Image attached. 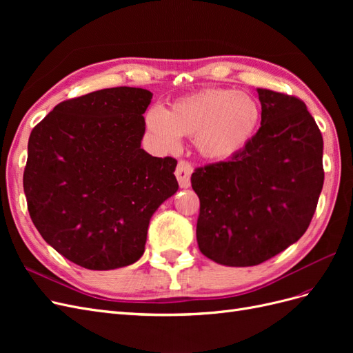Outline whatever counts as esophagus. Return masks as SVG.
<instances>
[{"instance_id": "34e87169", "label": "esophagus", "mask_w": 353, "mask_h": 353, "mask_svg": "<svg viewBox=\"0 0 353 353\" xmlns=\"http://www.w3.org/2000/svg\"><path fill=\"white\" fill-rule=\"evenodd\" d=\"M191 174H193V168H191V165L185 162V160H179L175 169V176L181 188H188L191 185Z\"/></svg>"}]
</instances>
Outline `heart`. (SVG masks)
I'll use <instances>...</instances> for the list:
<instances>
[{
  "instance_id": "heart-1",
  "label": "heart",
  "mask_w": 353,
  "mask_h": 353,
  "mask_svg": "<svg viewBox=\"0 0 353 353\" xmlns=\"http://www.w3.org/2000/svg\"><path fill=\"white\" fill-rule=\"evenodd\" d=\"M147 128L165 150H175L181 135L194 140L199 153L223 162L244 150L261 123V105L243 91L208 88L185 95L170 109L152 108Z\"/></svg>"
}]
</instances>
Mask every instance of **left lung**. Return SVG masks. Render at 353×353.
Segmentation results:
<instances>
[{
  "mask_svg": "<svg viewBox=\"0 0 353 353\" xmlns=\"http://www.w3.org/2000/svg\"><path fill=\"white\" fill-rule=\"evenodd\" d=\"M259 131L231 160L196 169L200 252L225 266H253L301 239L324 184L323 135L306 104L258 88Z\"/></svg>",
  "mask_w": 353,
  "mask_h": 353,
  "instance_id": "left-lung-1",
  "label": "left lung"
}]
</instances>
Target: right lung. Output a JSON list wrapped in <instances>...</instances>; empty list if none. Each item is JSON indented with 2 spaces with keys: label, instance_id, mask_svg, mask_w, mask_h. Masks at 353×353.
Instances as JSON below:
<instances>
[{
  "label": "right lung",
  "instance_id": "add662e5",
  "mask_svg": "<svg viewBox=\"0 0 353 353\" xmlns=\"http://www.w3.org/2000/svg\"><path fill=\"white\" fill-rule=\"evenodd\" d=\"M153 94L117 87L57 104L30 132L23 188L52 249L94 271L141 258L153 213L178 190L176 160L141 148Z\"/></svg>",
  "mask_w": 353,
  "mask_h": 353
}]
</instances>
